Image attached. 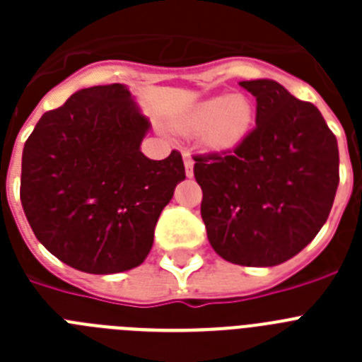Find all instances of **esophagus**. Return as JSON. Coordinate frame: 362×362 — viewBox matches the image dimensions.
<instances>
[{
    "instance_id": "obj_1",
    "label": "esophagus",
    "mask_w": 362,
    "mask_h": 362,
    "mask_svg": "<svg viewBox=\"0 0 362 362\" xmlns=\"http://www.w3.org/2000/svg\"><path fill=\"white\" fill-rule=\"evenodd\" d=\"M185 174H187V177H192L194 175V159H192V156H188V153H185Z\"/></svg>"
}]
</instances>
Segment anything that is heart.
I'll return each mask as SVG.
<instances>
[{
    "label": "heart",
    "mask_w": 362,
    "mask_h": 362,
    "mask_svg": "<svg viewBox=\"0 0 362 362\" xmlns=\"http://www.w3.org/2000/svg\"><path fill=\"white\" fill-rule=\"evenodd\" d=\"M254 123V107L241 94L214 95L192 105L179 117V129L199 137L209 150H230L248 136Z\"/></svg>",
    "instance_id": "b5f03b06"
}]
</instances>
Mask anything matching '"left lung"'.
<instances>
[{"mask_svg": "<svg viewBox=\"0 0 362 362\" xmlns=\"http://www.w3.org/2000/svg\"><path fill=\"white\" fill-rule=\"evenodd\" d=\"M239 85L257 99L255 129L233 152L194 158L201 217L225 261L276 267L328 219L339 185L337 139L317 107L274 79Z\"/></svg>", "mask_w": 362, "mask_h": 362, "instance_id": "left-lung-1", "label": "left lung"}]
</instances>
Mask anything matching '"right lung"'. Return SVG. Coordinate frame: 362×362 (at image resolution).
Returning a JSON list of instances; mask_svg holds the SVG:
<instances>
[{"label": "right lung", "mask_w": 362, "mask_h": 362, "mask_svg": "<svg viewBox=\"0 0 362 362\" xmlns=\"http://www.w3.org/2000/svg\"><path fill=\"white\" fill-rule=\"evenodd\" d=\"M150 130L129 86L81 88L41 116L25 143L21 204L37 241L86 274L139 267L185 179L183 158L141 152Z\"/></svg>", "instance_id": "obj_1"}]
</instances>
